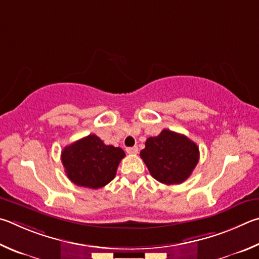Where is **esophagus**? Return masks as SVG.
<instances>
[{"label":"esophagus","mask_w":259,"mask_h":259,"mask_svg":"<svg viewBox=\"0 0 259 259\" xmlns=\"http://www.w3.org/2000/svg\"><path fill=\"white\" fill-rule=\"evenodd\" d=\"M138 151H139L138 147H132V148H127L126 149V152L128 153V155H137Z\"/></svg>","instance_id":"obj_1"}]
</instances>
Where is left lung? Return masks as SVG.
<instances>
[{
    "label": "left lung",
    "instance_id": "1",
    "mask_svg": "<svg viewBox=\"0 0 259 259\" xmlns=\"http://www.w3.org/2000/svg\"><path fill=\"white\" fill-rule=\"evenodd\" d=\"M140 156L153 179L167 185L188 180L199 161V148L183 134L162 130L149 138Z\"/></svg>",
    "mask_w": 259,
    "mask_h": 259
}]
</instances>
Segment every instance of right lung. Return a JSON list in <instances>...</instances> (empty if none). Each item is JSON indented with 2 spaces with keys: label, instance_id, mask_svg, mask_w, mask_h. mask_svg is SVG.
Masks as SVG:
<instances>
[{
  "label": "right lung",
  "instance_id": "add662e5",
  "mask_svg": "<svg viewBox=\"0 0 259 259\" xmlns=\"http://www.w3.org/2000/svg\"><path fill=\"white\" fill-rule=\"evenodd\" d=\"M124 157L122 149L106 146L95 134L69 144L61 152L67 178L78 187L90 189H100L115 179Z\"/></svg>",
  "mask_w": 259,
  "mask_h": 259
}]
</instances>
